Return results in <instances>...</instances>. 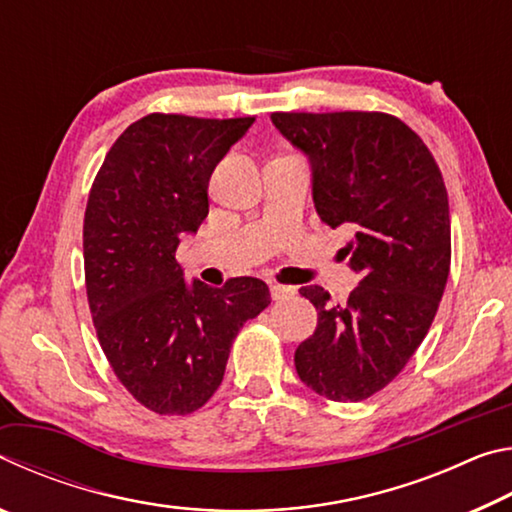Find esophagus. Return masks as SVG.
I'll return each mask as SVG.
<instances>
[{"mask_svg": "<svg viewBox=\"0 0 512 512\" xmlns=\"http://www.w3.org/2000/svg\"><path fill=\"white\" fill-rule=\"evenodd\" d=\"M296 287H291V284H277L273 282L271 284V298L273 300H287L291 296H296Z\"/></svg>", "mask_w": 512, "mask_h": 512, "instance_id": "1", "label": "esophagus"}]
</instances>
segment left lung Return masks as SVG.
Listing matches in <instances>:
<instances>
[{
  "label": "left lung",
  "mask_w": 512,
  "mask_h": 512,
  "mask_svg": "<svg viewBox=\"0 0 512 512\" xmlns=\"http://www.w3.org/2000/svg\"><path fill=\"white\" fill-rule=\"evenodd\" d=\"M309 158L320 221L350 228L361 275L345 305L302 287L316 332L296 350L302 384L334 402H361L391 384L420 348L443 298L452 228L436 160L418 133L386 112H273Z\"/></svg>",
  "instance_id": "left-lung-1"
}]
</instances>
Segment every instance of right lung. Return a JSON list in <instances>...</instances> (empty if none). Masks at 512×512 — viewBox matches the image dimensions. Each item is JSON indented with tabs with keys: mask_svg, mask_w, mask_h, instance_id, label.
<instances>
[{
	"mask_svg": "<svg viewBox=\"0 0 512 512\" xmlns=\"http://www.w3.org/2000/svg\"><path fill=\"white\" fill-rule=\"evenodd\" d=\"M253 121L153 112L117 137L92 183L83 262L94 329L112 372L153 413L201 409L239 329L271 305L257 277L187 284L176 259L210 212L212 171Z\"/></svg>",
	"mask_w": 512,
	"mask_h": 512,
	"instance_id": "obj_1",
	"label": "right lung"
}]
</instances>
